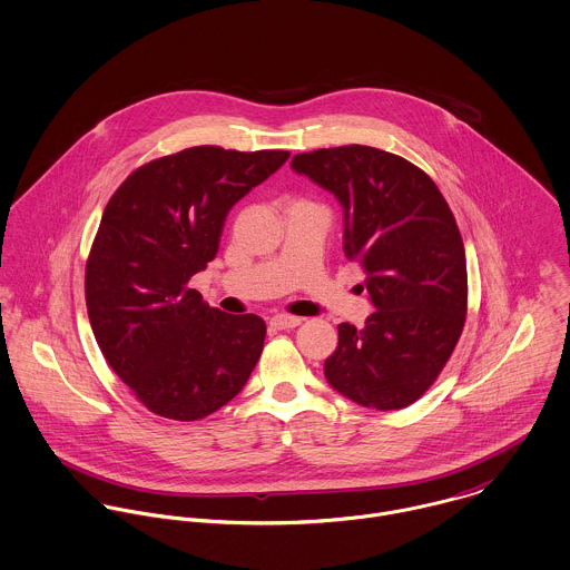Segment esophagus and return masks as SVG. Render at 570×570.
I'll list each match as a JSON object with an SVG mask.
<instances>
[{"label":"esophagus","instance_id":"obj_1","mask_svg":"<svg viewBox=\"0 0 570 570\" xmlns=\"http://www.w3.org/2000/svg\"><path fill=\"white\" fill-rule=\"evenodd\" d=\"M301 323H303V318H298V316H285V314L274 316V318L269 321V325L274 326V328H294V326H298Z\"/></svg>","mask_w":570,"mask_h":570}]
</instances>
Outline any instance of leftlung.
Returning a JSON list of instances; mask_svg holds the SVG:
<instances>
[{
  "instance_id": "left-lung-1",
  "label": "left lung",
  "mask_w": 570,
  "mask_h": 570,
  "mask_svg": "<svg viewBox=\"0 0 570 570\" xmlns=\"http://www.w3.org/2000/svg\"><path fill=\"white\" fill-rule=\"evenodd\" d=\"M292 168L340 199L344 252L362 265L377 309L364 328L337 325L326 382L360 406L414 404L468 316L465 247L445 197L419 166L364 145L298 154Z\"/></svg>"
}]
</instances>
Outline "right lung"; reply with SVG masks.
<instances>
[{
	"label": "right lung",
	"instance_id": "1",
	"mask_svg": "<svg viewBox=\"0 0 570 570\" xmlns=\"http://www.w3.org/2000/svg\"><path fill=\"white\" fill-rule=\"evenodd\" d=\"M287 158L190 147L138 166L105 206L85 265L89 325L111 371L164 419L226 406L261 357L263 318L208 307L188 281L215 258L228 210Z\"/></svg>",
	"mask_w": 570,
	"mask_h": 570
}]
</instances>
